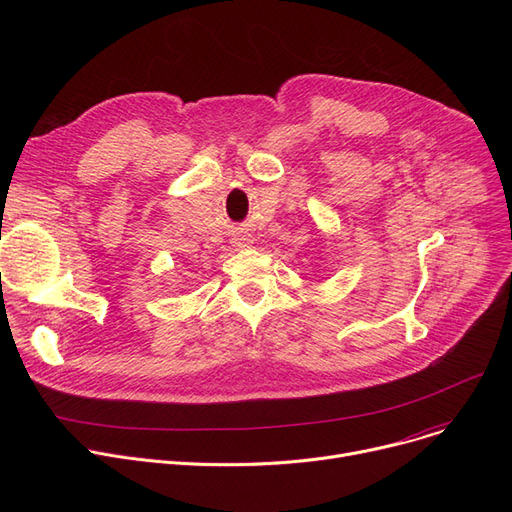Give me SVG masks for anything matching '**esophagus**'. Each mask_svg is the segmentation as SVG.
I'll list each match as a JSON object with an SVG mask.
<instances>
[{
    "instance_id": "1",
    "label": "esophagus",
    "mask_w": 512,
    "mask_h": 512,
    "mask_svg": "<svg viewBox=\"0 0 512 512\" xmlns=\"http://www.w3.org/2000/svg\"><path fill=\"white\" fill-rule=\"evenodd\" d=\"M249 245V242H238V247H247Z\"/></svg>"
}]
</instances>
